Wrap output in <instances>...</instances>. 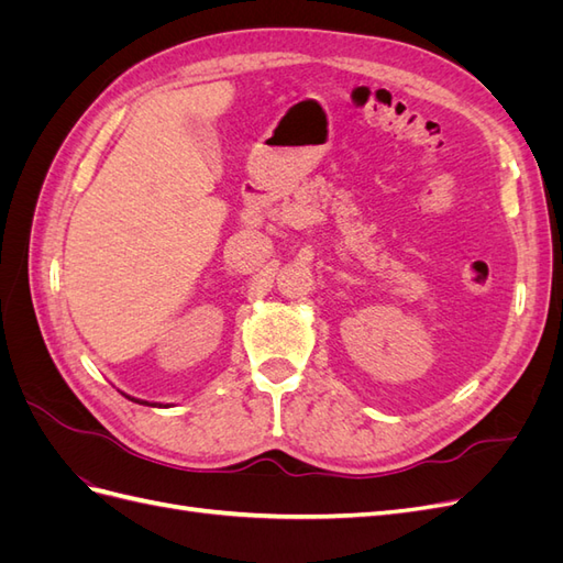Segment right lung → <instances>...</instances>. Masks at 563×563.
Masks as SVG:
<instances>
[{
  "label": "right lung",
  "instance_id": "add662e5",
  "mask_svg": "<svg viewBox=\"0 0 563 563\" xmlns=\"http://www.w3.org/2000/svg\"><path fill=\"white\" fill-rule=\"evenodd\" d=\"M131 399V397H129ZM131 401H139V404H145V406H152V404H147V401H141V399H131Z\"/></svg>",
  "mask_w": 563,
  "mask_h": 563
}]
</instances>
